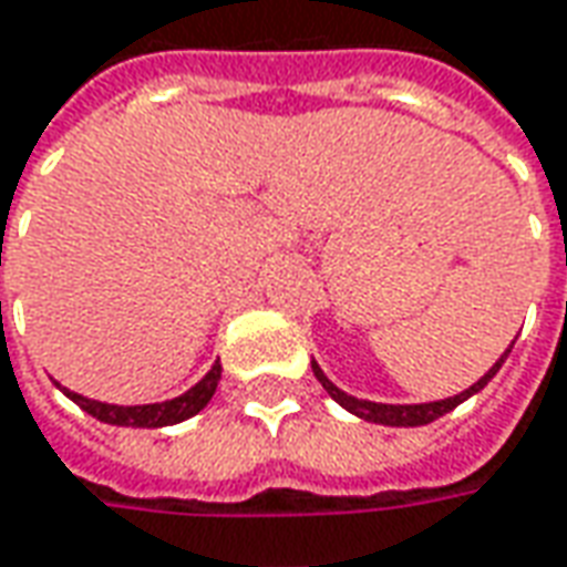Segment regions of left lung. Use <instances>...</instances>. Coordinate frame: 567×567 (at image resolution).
Here are the masks:
<instances>
[{
    "mask_svg": "<svg viewBox=\"0 0 567 567\" xmlns=\"http://www.w3.org/2000/svg\"><path fill=\"white\" fill-rule=\"evenodd\" d=\"M515 344V341H512ZM512 344L506 348V353L496 360L481 379L472 384V388H465L462 394L456 396H444V400H434V403H372V400H360V396H350L348 391H341L338 384H334L322 369H319V363L313 360V375L319 379V384L329 391V396H332L334 403H341L348 413H353L357 419H365V422H375V425H391V429H415V425H429V422H434V419H441V415H446L450 410H456L462 400H468L472 394H477L487 381L494 379L496 372H499V365L506 363V357H509Z\"/></svg>",
    "mask_w": 567,
    "mask_h": 567,
    "instance_id": "8db88e82",
    "label": "left lung"
}]
</instances>
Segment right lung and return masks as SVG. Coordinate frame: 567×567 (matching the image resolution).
Wrapping results in <instances>:
<instances>
[{
    "label": "right lung",
    "mask_w": 567,
    "mask_h": 567,
    "mask_svg": "<svg viewBox=\"0 0 567 567\" xmlns=\"http://www.w3.org/2000/svg\"><path fill=\"white\" fill-rule=\"evenodd\" d=\"M219 375H223V365L219 360L210 365V372L204 375L198 384H192L186 394L173 396V400H164V403H142V406H117V403H102V400H90L83 394H73L68 388H61L64 394L71 396L73 403L90 413L92 419L105 422V425H121V429H167V425H176V422H186L192 415H198L210 403V396L217 391Z\"/></svg>",
    "instance_id": "right-lung-1"
}]
</instances>
